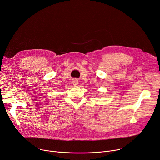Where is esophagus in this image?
<instances>
[{
  "label": "esophagus",
  "instance_id": "obj_1",
  "mask_svg": "<svg viewBox=\"0 0 160 160\" xmlns=\"http://www.w3.org/2000/svg\"><path fill=\"white\" fill-rule=\"evenodd\" d=\"M73 84H74V85H77V84H78L77 80H74L73 81Z\"/></svg>",
  "mask_w": 160,
  "mask_h": 160
}]
</instances>
